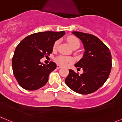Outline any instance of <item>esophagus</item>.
<instances>
[{
	"instance_id": "obj_1",
	"label": "esophagus",
	"mask_w": 122,
	"mask_h": 122,
	"mask_svg": "<svg viewBox=\"0 0 122 122\" xmlns=\"http://www.w3.org/2000/svg\"><path fill=\"white\" fill-rule=\"evenodd\" d=\"M62 68V66H61L59 65H57V69H59V68Z\"/></svg>"
}]
</instances>
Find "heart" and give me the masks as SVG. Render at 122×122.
<instances>
[{
    "instance_id": "obj_1",
    "label": "heart",
    "mask_w": 122,
    "mask_h": 122,
    "mask_svg": "<svg viewBox=\"0 0 122 122\" xmlns=\"http://www.w3.org/2000/svg\"><path fill=\"white\" fill-rule=\"evenodd\" d=\"M67 41L69 42L71 47L74 49L75 48H78L80 46V42L77 38L74 36H69L67 38ZM59 44V41L57 40L54 43L53 45V50H56L58 47V45ZM56 61L57 63H59V65L63 66H66L69 63L72 62V58L69 57L65 56H59L56 58Z\"/></svg>"
}]
</instances>
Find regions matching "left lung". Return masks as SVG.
<instances>
[{
    "label": "left lung",
    "mask_w": 122,
    "mask_h": 122,
    "mask_svg": "<svg viewBox=\"0 0 122 122\" xmlns=\"http://www.w3.org/2000/svg\"><path fill=\"white\" fill-rule=\"evenodd\" d=\"M83 42L85 51L75 67L83 69L81 75L69 69L66 84L78 93L87 95L97 91L108 79L111 66V54L109 48L97 36L79 32H72Z\"/></svg>",
    "instance_id": "8db88e82"
}]
</instances>
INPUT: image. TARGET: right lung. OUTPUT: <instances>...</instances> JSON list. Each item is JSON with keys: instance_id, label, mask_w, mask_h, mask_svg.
I'll list each match as a JSON object with an SVG mask.
<instances>
[{"instance_id": "obj_1", "label": "right lung", "mask_w": 122, "mask_h": 122, "mask_svg": "<svg viewBox=\"0 0 122 122\" xmlns=\"http://www.w3.org/2000/svg\"><path fill=\"white\" fill-rule=\"evenodd\" d=\"M65 34V31L38 32L20 42L15 50L12 66L14 75L21 87L35 90L46 85L49 74L57 66L53 62L43 64L40 60L53 52L54 43Z\"/></svg>"}]
</instances>
